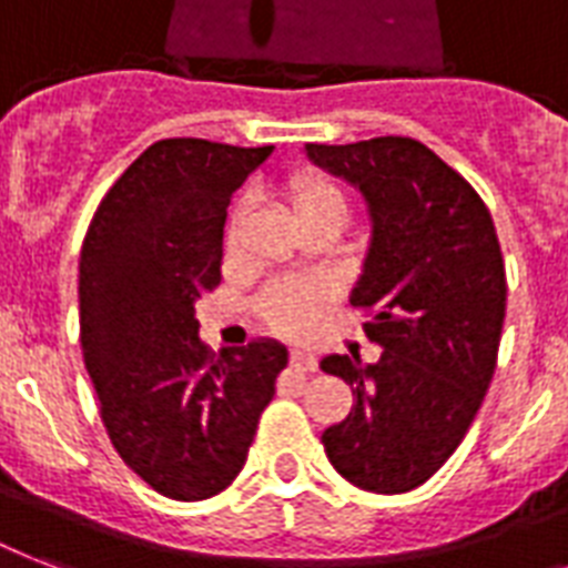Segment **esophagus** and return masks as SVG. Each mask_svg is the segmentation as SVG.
I'll return each mask as SVG.
<instances>
[{
  "label": "esophagus",
  "instance_id": "34e87169",
  "mask_svg": "<svg viewBox=\"0 0 568 568\" xmlns=\"http://www.w3.org/2000/svg\"><path fill=\"white\" fill-rule=\"evenodd\" d=\"M288 363H292V368H297V372H315V368H318L315 356L306 354V351H292V354H288Z\"/></svg>",
  "mask_w": 568,
  "mask_h": 568
}]
</instances>
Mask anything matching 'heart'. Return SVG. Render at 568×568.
Listing matches in <instances>:
<instances>
[{"label":"heart","mask_w":568,"mask_h":568,"mask_svg":"<svg viewBox=\"0 0 568 568\" xmlns=\"http://www.w3.org/2000/svg\"><path fill=\"white\" fill-rule=\"evenodd\" d=\"M285 196L292 203L294 217H310V214L321 212L347 214V196L342 185L329 180V176H321V173H297V176H292L288 185H285ZM241 214H244V209L239 205L232 212L230 235H235ZM327 297L329 288L324 283L288 280V283H276L274 288H267L258 310H262V318L274 329H280L285 336H301L312 327L315 312Z\"/></svg>","instance_id":"heart-1"}]
</instances>
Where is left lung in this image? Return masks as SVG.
<instances>
[{
    "mask_svg": "<svg viewBox=\"0 0 568 568\" xmlns=\"http://www.w3.org/2000/svg\"><path fill=\"white\" fill-rule=\"evenodd\" d=\"M306 155L368 203L372 244L351 306L372 312L374 365L329 354L354 409L321 442L338 475L379 495L409 493L457 450L495 374L507 276L480 194L422 141L306 144Z\"/></svg>",
    "mask_w": 568,
    "mask_h": 568,
    "instance_id": "left-lung-1",
    "label": "left lung"
}]
</instances>
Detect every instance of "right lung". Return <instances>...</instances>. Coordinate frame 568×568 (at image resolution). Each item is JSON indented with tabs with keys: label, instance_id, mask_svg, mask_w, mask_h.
<instances>
[{
	"label": "right lung",
	"instance_id": "right-lung-1",
	"mask_svg": "<svg viewBox=\"0 0 568 568\" xmlns=\"http://www.w3.org/2000/svg\"><path fill=\"white\" fill-rule=\"evenodd\" d=\"M274 146L155 141L102 196L79 258L84 368L120 459L155 493L203 501L244 468L288 351L209 354L196 301L221 283L232 194Z\"/></svg>",
	"mask_w": 568,
	"mask_h": 568
}]
</instances>
